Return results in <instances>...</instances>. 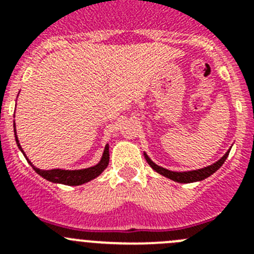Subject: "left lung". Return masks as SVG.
<instances>
[{
  "instance_id": "8db88e82",
  "label": "left lung",
  "mask_w": 254,
  "mask_h": 254,
  "mask_svg": "<svg viewBox=\"0 0 254 254\" xmlns=\"http://www.w3.org/2000/svg\"><path fill=\"white\" fill-rule=\"evenodd\" d=\"M230 149H232V147H230ZM230 149H229L228 151L225 152V155H224L223 158L219 159L216 163L211 164V165H208V167L201 168V169L187 170V172H173V170L165 169V168L163 167H159L158 164H155L154 161L147 156L146 152H143V155H145V159H146V161L149 163L150 167H151L156 173H159V174L165 177V178H169L174 182H178V183H193V182L203 181V179L208 178L211 174H214V173L216 172L221 165H223L224 161L226 160L229 152H230Z\"/></svg>"
}]
</instances>
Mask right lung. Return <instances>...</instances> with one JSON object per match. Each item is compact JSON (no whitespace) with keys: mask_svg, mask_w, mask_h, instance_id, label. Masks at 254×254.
Listing matches in <instances>:
<instances>
[{"mask_svg":"<svg viewBox=\"0 0 254 254\" xmlns=\"http://www.w3.org/2000/svg\"><path fill=\"white\" fill-rule=\"evenodd\" d=\"M13 131H15V140H16L17 147L20 149V151L24 154L25 159L28 160V163L30 164L33 169L39 174L40 177H43L44 179L49 182H53V183H60V185H66V186H81L84 183L93 181L96 177H99L103 172H104L105 168L108 167L109 164V145H105L104 151H103L102 159L96 165H93L90 168H85V169H77V170H66V169H51V170H42L39 168L34 167L33 163L29 160V158L25 155L24 150H22L21 145L19 142V138H17L16 134V127H15V123H13Z\"/></svg>","mask_w":254,"mask_h":254,"instance_id":"obj_1","label":"right lung"}]
</instances>
